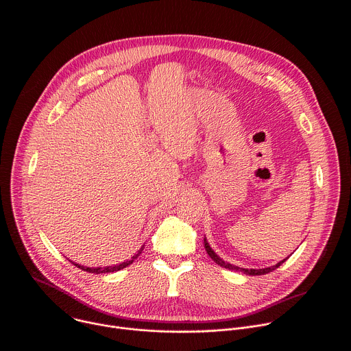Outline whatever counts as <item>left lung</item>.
<instances>
[{
	"label": "left lung",
	"instance_id": "left-lung-1",
	"mask_svg": "<svg viewBox=\"0 0 351 351\" xmlns=\"http://www.w3.org/2000/svg\"><path fill=\"white\" fill-rule=\"evenodd\" d=\"M204 245H206V250H207V253H208V256L218 264V265H221V267H223V268H228V269H234V271H241V272H244V274H247V275H265V274H269V272H272V271H275L276 268H279L286 260H283V261H280V263H278L276 265H274V267H269V268H264V269H244V268H239V267H234V265H230V264H228V263H225V261H222L214 252H213V248L210 247V244L206 241V239H204Z\"/></svg>",
	"mask_w": 351,
	"mask_h": 351
}]
</instances>
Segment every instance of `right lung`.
Returning <instances> with one entry per match:
<instances>
[{"instance_id":"obj_1","label":"right lung","mask_w":351,"mask_h":351,"mask_svg":"<svg viewBox=\"0 0 351 351\" xmlns=\"http://www.w3.org/2000/svg\"><path fill=\"white\" fill-rule=\"evenodd\" d=\"M141 252H143V247L138 250V253L137 254H134L133 256V258L130 260V261H126V263H122V264H119V265H115V267H107V268H87V267H83V265H77V264H75V263H72V264H75V267H77V268H80L82 271H86V272H91V274H108V272H115V271H119V269H123V268H126L128 265H130L140 254H141Z\"/></svg>"}]
</instances>
